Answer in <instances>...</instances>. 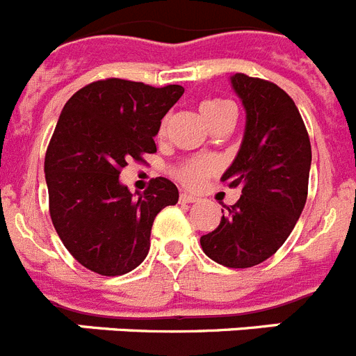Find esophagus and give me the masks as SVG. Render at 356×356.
<instances>
[{"instance_id": "esophagus-1", "label": "esophagus", "mask_w": 356, "mask_h": 356, "mask_svg": "<svg viewBox=\"0 0 356 356\" xmlns=\"http://www.w3.org/2000/svg\"><path fill=\"white\" fill-rule=\"evenodd\" d=\"M178 201H180L181 205H185V203H196L197 197L191 196V194H187V193H181L180 194V200H178Z\"/></svg>"}]
</instances>
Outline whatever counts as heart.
Instances as JSON below:
<instances>
[{
	"label": "heart",
	"instance_id": "b5f03b06",
	"mask_svg": "<svg viewBox=\"0 0 356 356\" xmlns=\"http://www.w3.org/2000/svg\"><path fill=\"white\" fill-rule=\"evenodd\" d=\"M200 110L203 119L207 121V124L212 127L213 122L225 118L229 112H234V106H232V103L226 102V99H207V102L201 103ZM165 131H168V119H163L162 124H160L159 137H163ZM216 171L217 162L213 159H209V156H193V159H187L178 163L175 171H172V175L185 187L197 188L205 181L207 176L213 175Z\"/></svg>",
	"mask_w": 356,
	"mask_h": 356
}]
</instances>
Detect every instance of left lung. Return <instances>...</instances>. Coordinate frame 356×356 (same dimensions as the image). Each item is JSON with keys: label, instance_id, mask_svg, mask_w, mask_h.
<instances>
[{"label": "left lung", "instance_id": "8db88e82", "mask_svg": "<svg viewBox=\"0 0 356 356\" xmlns=\"http://www.w3.org/2000/svg\"><path fill=\"white\" fill-rule=\"evenodd\" d=\"M232 85L246 108V131L221 180L242 194L200 242L213 262L244 269L273 257L294 229L307 203L312 147L284 89L244 72L232 76Z\"/></svg>", "mask_w": 356, "mask_h": 356}]
</instances>
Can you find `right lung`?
Instances as JSON below:
<instances>
[{
    "instance_id": "obj_1",
    "label": "right lung",
    "mask_w": 356,
    "mask_h": 356,
    "mask_svg": "<svg viewBox=\"0 0 356 356\" xmlns=\"http://www.w3.org/2000/svg\"><path fill=\"white\" fill-rule=\"evenodd\" d=\"M181 85L151 87L106 78L85 85L64 105L46 149L49 216L65 250L102 276L127 275L146 259L156 213L178 203L168 178L135 197L119 184L131 159L155 153L160 121Z\"/></svg>"
}]
</instances>
